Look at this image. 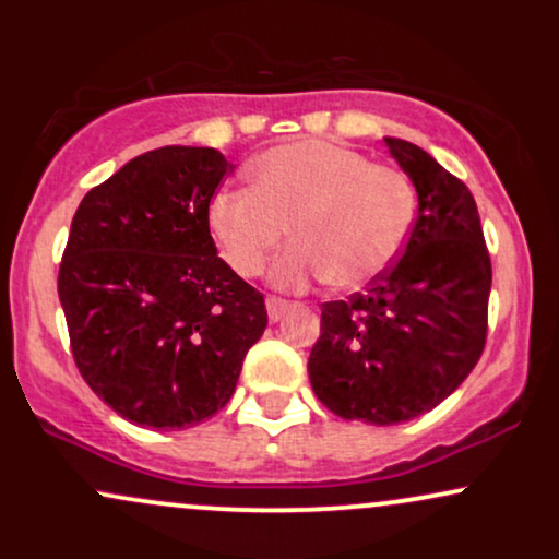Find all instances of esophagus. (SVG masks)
I'll return each mask as SVG.
<instances>
[{
    "instance_id": "obj_1",
    "label": "esophagus",
    "mask_w": 559,
    "mask_h": 559,
    "mask_svg": "<svg viewBox=\"0 0 559 559\" xmlns=\"http://www.w3.org/2000/svg\"><path fill=\"white\" fill-rule=\"evenodd\" d=\"M265 307H267V318H271V323H278V320L284 318L288 310H292V301H286L281 297H267Z\"/></svg>"
}]
</instances>
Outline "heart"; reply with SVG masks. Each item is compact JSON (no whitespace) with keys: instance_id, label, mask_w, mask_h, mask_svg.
I'll return each instance as SVG.
<instances>
[{"instance_id":"b5f03b06","label":"heart","mask_w":559,"mask_h":559,"mask_svg":"<svg viewBox=\"0 0 559 559\" xmlns=\"http://www.w3.org/2000/svg\"><path fill=\"white\" fill-rule=\"evenodd\" d=\"M252 189L210 199L207 226L223 260L258 275L292 226L297 243L271 267L278 288L329 278L362 288L389 271L415 217V189L404 173L360 152L305 139L275 146L249 165Z\"/></svg>"}]
</instances>
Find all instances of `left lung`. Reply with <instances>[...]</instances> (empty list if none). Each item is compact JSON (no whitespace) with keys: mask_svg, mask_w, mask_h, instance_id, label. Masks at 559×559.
Returning <instances> with one entry per match:
<instances>
[{"mask_svg":"<svg viewBox=\"0 0 559 559\" xmlns=\"http://www.w3.org/2000/svg\"><path fill=\"white\" fill-rule=\"evenodd\" d=\"M418 194L402 254L362 294L325 301L307 370L344 420L394 426L444 402L486 344L491 260L471 189L420 146L383 139Z\"/></svg>","mask_w":559,"mask_h":559,"instance_id":"obj_1","label":"left lung"}]
</instances>
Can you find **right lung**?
<instances>
[{
	"mask_svg": "<svg viewBox=\"0 0 559 559\" xmlns=\"http://www.w3.org/2000/svg\"><path fill=\"white\" fill-rule=\"evenodd\" d=\"M230 170L210 146H159L94 186L70 223L57 292L73 360L136 426L213 418L267 325L262 294L210 236L207 204Z\"/></svg>",
	"mask_w": 559,
	"mask_h": 559,
	"instance_id": "obj_1",
	"label": "right lung"
}]
</instances>
